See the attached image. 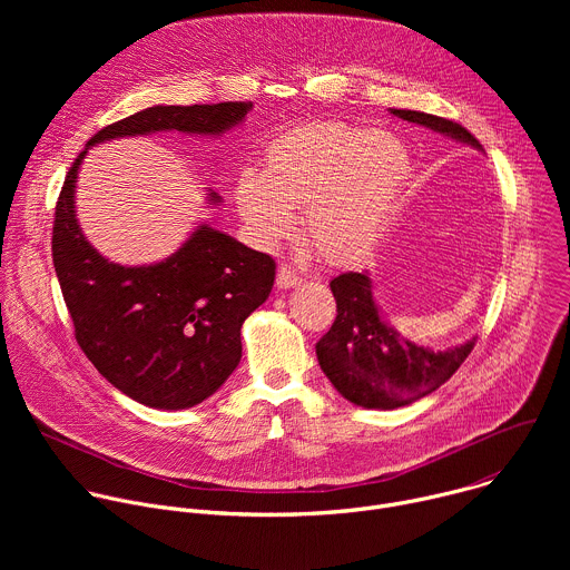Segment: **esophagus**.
I'll list each match as a JSON object with an SVG mask.
<instances>
[{"mask_svg": "<svg viewBox=\"0 0 570 570\" xmlns=\"http://www.w3.org/2000/svg\"><path fill=\"white\" fill-rule=\"evenodd\" d=\"M297 284H302L299 273L284 264V266L277 271V288H293V286H297Z\"/></svg>", "mask_w": 570, "mask_h": 570, "instance_id": "obj_1", "label": "esophagus"}]
</instances>
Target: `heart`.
Masks as SVG:
<instances>
[{"label":"heart","mask_w":570,"mask_h":570,"mask_svg":"<svg viewBox=\"0 0 570 570\" xmlns=\"http://www.w3.org/2000/svg\"><path fill=\"white\" fill-rule=\"evenodd\" d=\"M411 174L403 144L374 126L306 124L277 137L264 171H246L236 205L264 246L288 238L306 207V234L332 264L367 257L383 238Z\"/></svg>","instance_id":"1"}]
</instances>
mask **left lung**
<instances>
[{
	"mask_svg": "<svg viewBox=\"0 0 570 570\" xmlns=\"http://www.w3.org/2000/svg\"><path fill=\"white\" fill-rule=\"evenodd\" d=\"M390 112L482 150L480 141L451 119L417 110ZM330 286L338 313L332 330L315 345L317 363L334 387L363 409L392 411L431 394L455 374L475 345V336L449 350L403 338L383 320L367 273H343Z\"/></svg>",
	"mask_w": 570,
	"mask_h": 570,
	"instance_id": "obj_1",
	"label": "left lung"
}]
</instances>
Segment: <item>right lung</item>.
Masks as SVG:
<instances>
[{
    "instance_id": "right-lung-1",
    "label": "right lung",
    "mask_w": 570,
    "mask_h": 570,
    "mask_svg": "<svg viewBox=\"0 0 570 570\" xmlns=\"http://www.w3.org/2000/svg\"><path fill=\"white\" fill-rule=\"evenodd\" d=\"M250 101L153 106L101 128L88 148L117 137L180 130L223 135ZM80 153L56 203L51 255L73 336L92 365L126 396L159 411H183L212 396L240 361V324L275 282V262L207 223L159 264L119 266L80 232L73 209ZM209 205L220 196L209 191Z\"/></svg>"
}]
</instances>
